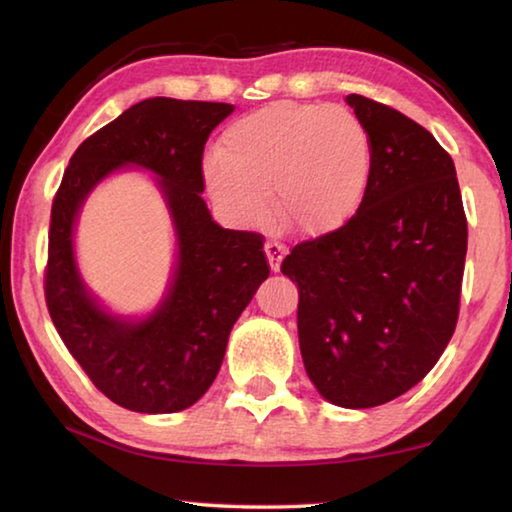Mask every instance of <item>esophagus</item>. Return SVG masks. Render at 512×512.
Masks as SVG:
<instances>
[{"label": "esophagus", "instance_id": "1", "mask_svg": "<svg viewBox=\"0 0 512 512\" xmlns=\"http://www.w3.org/2000/svg\"><path fill=\"white\" fill-rule=\"evenodd\" d=\"M264 250H266V257H268V266H271V271L277 273V271H280V264H282L284 255L288 253V248L282 244V241L268 239Z\"/></svg>", "mask_w": 512, "mask_h": 512}]
</instances>
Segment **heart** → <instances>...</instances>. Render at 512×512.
Returning a JSON list of instances; mask_svg holds the SVG:
<instances>
[{
	"label": "heart",
	"mask_w": 512,
	"mask_h": 512,
	"mask_svg": "<svg viewBox=\"0 0 512 512\" xmlns=\"http://www.w3.org/2000/svg\"><path fill=\"white\" fill-rule=\"evenodd\" d=\"M371 174V141L338 105L277 100L237 118L203 163L206 185L228 217L259 224L268 199L286 228L327 235L356 215Z\"/></svg>",
	"instance_id": "1"
}]
</instances>
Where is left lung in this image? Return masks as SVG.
Listing matches in <instances>:
<instances>
[{
    "mask_svg": "<svg viewBox=\"0 0 512 512\" xmlns=\"http://www.w3.org/2000/svg\"><path fill=\"white\" fill-rule=\"evenodd\" d=\"M371 141L365 199L345 226L295 244L306 374L329 403L365 410L427 376L457 327L468 221L452 156L401 111L349 94Z\"/></svg>",
    "mask_w": 512,
    "mask_h": 512,
    "instance_id": "obj_1",
    "label": "left lung"
}]
</instances>
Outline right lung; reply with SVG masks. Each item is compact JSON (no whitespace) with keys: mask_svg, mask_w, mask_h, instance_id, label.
I'll use <instances>...</instances> for the list:
<instances>
[{"mask_svg":"<svg viewBox=\"0 0 512 512\" xmlns=\"http://www.w3.org/2000/svg\"><path fill=\"white\" fill-rule=\"evenodd\" d=\"M226 102L147 98L91 134L71 156L53 197L46 309L69 353L109 401L132 412H181L208 392L232 324L271 266L264 237L224 230L203 192V147L232 114ZM125 162L162 176L180 235V266L154 316L127 323L102 312L72 262V224L93 185Z\"/></svg>","mask_w":512,"mask_h":512,"instance_id":"right-lung-1","label":"right lung"}]
</instances>
